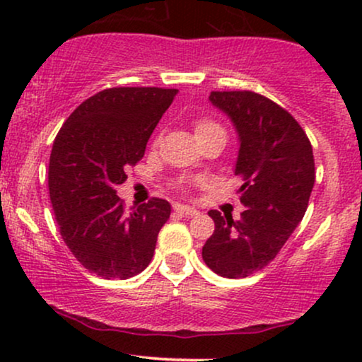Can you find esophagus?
<instances>
[{"label":"esophagus","instance_id":"1","mask_svg":"<svg viewBox=\"0 0 362 362\" xmlns=\"http://www.w3.org/2000/svg\"><path fill=\"white\" fill-rule=\"evenodd\" d=\"M175 211L180 214H185V216H195L199 214V211L195 209L192 206H184V204H175Z\"/></svg>","mask_w":362,"mask_h":362}]
</instances>
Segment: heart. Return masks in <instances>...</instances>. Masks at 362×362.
Here are the masks:
<instances>
[{
	"label": "heart",
	"instance_id": "obj_1",
	"mask_svg": "<svg viewBox=\"0 0 362 362\" xmlns=\"http://www.w3.org/2000/svg\"><path fill=\"white\" fill-rule=\"evenodd\" d=\"M218 129H223V127L219 126L218 122H214V120H211V119H197L194 122L195 138H201V136L207 134V132L218 131Z\"/></svg>",
	"mask_w": 362,
	"mask_h": 362
}]
</instances>
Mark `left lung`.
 <instances>
[{
    "mask_svg": "<svg viewBox=\"0 0 362 362\" xmlns=\"http://www.w3.org/2000/svg\"><path fill=\"white\" fill-rule=\"evenodd\" d=\"M209 100L231 119L240 149L235 175L243 185L240 219L209 211L214 233L202 247L206 265L238 279L276 259L308 207L315 160L308 136L296 119L255 91H211Z\"/></svg>",
    "mask_w": 362,
    "mask_h": 362,
    "instance_id": "1",
    "label": "left lung"
}]
</instances>
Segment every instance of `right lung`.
I'll use <instances>...</instances> for the list:
<instances>
[{
	"label": "right lung",
	"mask_w": 362,
	"mask_h": 362,
	"mask_svg": "<svg viewBox=\"0 0 362 362\" xmlns=\"http://www.w3.org/2000/svg\"><path fill=\"white\" fill-rule=\"evenodd\" d=\"M178 90L119 86L90 97L54 139L49 195L64 243L85 269L103 279H129L153 259L165 199L124 209L115 187L144 156L148 139Z\"/></svg>",
	"instance_id": "1"
}]
</instances>
